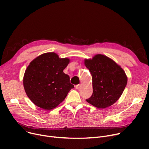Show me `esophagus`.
Listing matches in <instances>:
<instances>
[{"instance_id":"obj_1","label":"esophagus","mask_w":149,"mask_h":149,"mask_svg":"<svg viewBox=\"0 0 149 149\" xmlns=\"http://www.w3.org/2000/svg\"><path fill=\"white\" fill-rule=\"evenodd\" d=\"M80 86H81V84H77V85L75 86V88L77 89H79V88H80Z\"/></svg>"}]
</instances>
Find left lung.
<instances>
[{"label": "left lung", "instance_id": "left-lung-1", "mask_svg": "<svg viewBox=\"0 0 149 149\" xmlns=\"http://www.w3.org/2000/svg\"><path fill=\"white\" fill-rule=\"evenodd\" d=\"M84 65L92 77L93 93L87 102L99 109L114 104L127 83L124 70L113 60L101 54L84 60Z\"/></svg>", "mask_w": 149, "mask_h": 149}]
</instances>
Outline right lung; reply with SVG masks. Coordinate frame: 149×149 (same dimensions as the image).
<instances>
[{
  "label": "right lung",
  "mask_w": 149,
  "mask_h": 149,
  "mask_svg": "<svg viewBox=\"0 0 149 149\" xmlns=\"http://www.w3.org/2000/svg\"><path fill=\"white\" fill-rule=\"evenodd\" d=\"M69 63L54 52L39 56L30 63L23 77L27 96L37 106L51 110L60 104L74 88L68 75L63 72Z\"/></svg>",
  "instance_id": "1"
}]
</instances>
